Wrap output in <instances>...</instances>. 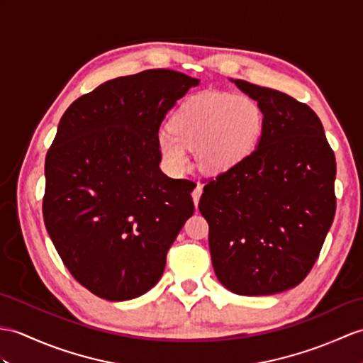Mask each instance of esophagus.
<instances>
[{"mask_svg":"<svg viewBox=\"0 0 363 363\" xmlns=\"http://www.w3.org/2000/svg\"><path fill=\"white\" fill-rule=\"evenodd\" d=\"M201 195H202V185H201V184H198L196 187H195V190H193V193H191L193 201H195V206H198V202H199Z\"/></svg>","mask_w":363,"mask_h":363,"instance_id":"obj_1","label":"esophagus"}]
</instances>
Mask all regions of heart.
<instances>
[{"label":"heart","mask_w":363,"mask_h":363,"mask_svg":"<svg viewBox=\"0 0 363 363\" xmlns=\"http://www.w3.org/2000/svg\"><path fill=\"white\" fill-rule=\"evenodd\" d=\"M263 125L264 114L254 99L206 91L176 109L172 128L159 133V150L172 170L187 167L189 148L196 150L202 170L223 173L254 151Z\"/></svg>","instance_id":"heart-1"}]
</instances>
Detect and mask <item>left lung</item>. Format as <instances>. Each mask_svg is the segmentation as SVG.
Wrapping results in <instances>:
<instances>
[{
  "label": "left lung",
  "instance_id": "left-lung-1",
  "mask_svg": "<svg viewBox=\"0 0 363 363\" xmlns=\"http://www.w3.org/2000/svg\"><path fill=\"white\" fill-rule=\"evenodd\" d=\"M258 102V147L210 178L199 199L218 280L238 296L296 288L317 261L335 215V156L306 104L233 80Z\"/></svg>",
  "mask_w": 363,
  "mask_h": 363
}]
</instances>
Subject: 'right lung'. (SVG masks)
<instances>
[{
	"mask_svg": "<svg viewBox=\"0 0 363 363\" xmlns=\"http://www.w3.org/2000/svg\"><path fill=\"white\" fill-rule=\"evenodd\" d=\"M198 82L170 69L109 80L58 123L45 162V225L67 271L100 298L153 288L195 212L191 181L159 168V128Z\"/></svg>",
	"mask_w": 363,
	"mask_h": 363,
	"instance_id": "1",
	"label": "right lung"
}]
</instances>
